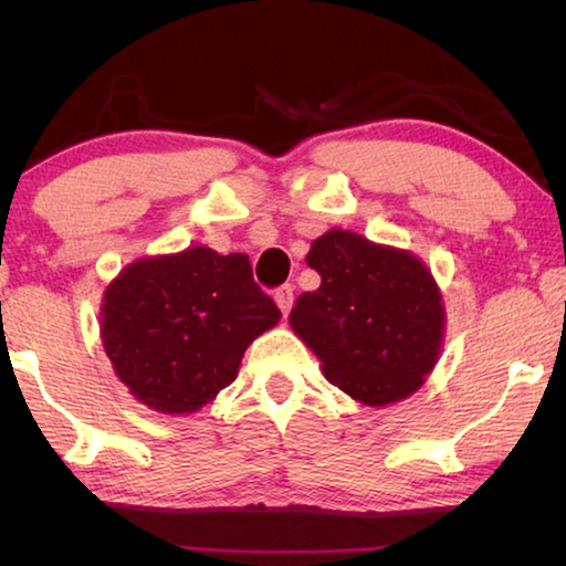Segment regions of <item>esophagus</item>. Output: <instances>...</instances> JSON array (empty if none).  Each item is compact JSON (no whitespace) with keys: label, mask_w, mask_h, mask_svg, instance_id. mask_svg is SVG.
<instances>
[{"label":"esophagus","mask_w":566,"mask_h":566,"mask_svg":"<svg viewBox=\"0 0 566 566\" xmlns=\"http://www.w3.org/2000/svg\"><path fill=\"white\" fill-rule=\"evenodd\" d=\"M274 302H276V306H280V310H282V314L290 312L292 304H294V286H292V284L280 286V290L274 292Z\"/></svg>","instance_id":"1"}]
</instances>
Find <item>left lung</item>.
<instances>
[{
    "label": "left lung",
    "mask_w": 566,
    "mask_h": 566,
    "mask_svg": "<svg viewBox=\"0 0 566 566\" xmlns=\"http://www.w3.org/2000/svg\"><path fill=\"white\" fill-rule=\"evenodd\" d=\"M306 264L322 284L300 294L290 324L324 377L367 407L415 395L444 339L442 292L427 264L347 229L314 239Z\"/></svg>",
    "instance_id": "8db88e82"
}]
</instances>
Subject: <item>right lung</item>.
<instances>
[{"label": "right lung", "instance_id": "obj_1", "mask_svg": "<svg viewBox=\"0 0 566 566\" xmlns=\"http://www.w3.org/2000/svg\"><path fill=\"white\" fill-rule=\"evenodd\" d=\"M282 312L247 254L189 247L124 266L102 302V342L134 399L191 415L237 379L249 344Z\"/></svg>", "mask_w": 566, "mask_h": 566}]
</instances>
